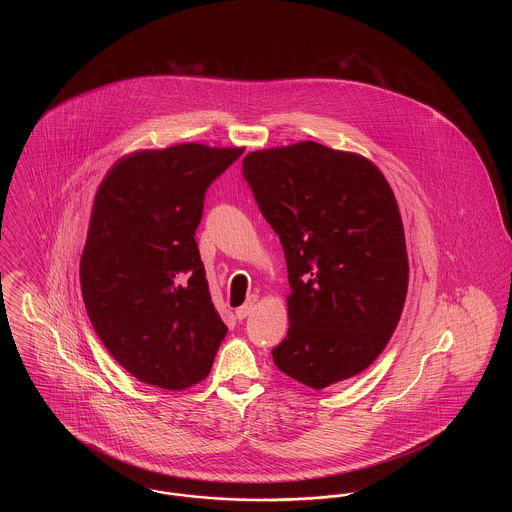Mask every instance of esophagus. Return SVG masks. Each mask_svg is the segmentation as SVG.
I'll return each instance as SVG.
<instances>
[{
	"mask_svg": "<svg viewBox=\"0 0 512 512\" xmlns=\"http://www.w3.org/2000/svg\"><path fill=\"white\" fill-rule=\"evenodd\" d=\"M255 303H257V295H249L244 305L236 309V318H238V320H244V318L249 317V315L253 313V309H255Z\"/></svg>",
	"mask_w": 512,
	"mask_h": 512,
	"instance_id": "1",
	"label": "esophagus"
}]
</instances>
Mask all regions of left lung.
I'll list each match as a JSON object with an SVG mask.
<instances>
[{"label":"left lung","mask_w":512,"mask_h":512,"mask_svg":"<svg viewBox=\"0 0 512 512\" xmlns=\"http://www.w3.org/2000/svg\"><path fill=\"white\" fill-rule=\"evenodd\" d=\"M242 171L284 247L292 288L274 365L315 390L363 372L388 345L409 286L403 222L384 174L315 142L253 151Z\"/></svg>","instance_id":"1"}]
</instances>
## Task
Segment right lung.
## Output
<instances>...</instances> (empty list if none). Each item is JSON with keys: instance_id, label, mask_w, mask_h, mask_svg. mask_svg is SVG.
Masks as SVG:
<instances>
[{"instance_id": "right-lung-1", "label": "right lung", "mask_w": 512, "mask_h": 512, "mask_svg": "<svg viewBox=\"0 0 512 512\" xmlns=\"http://www.w3.org/2000/svg\"><path fill=\"white\" fill-rule=\"evenodd\" d=\"M242 153L201 144L138 151L99 186L80 259L82 297L99 340L146 384L201 382L228 332L195 230L209 186Z\"/></svg>"}]
</instances>
